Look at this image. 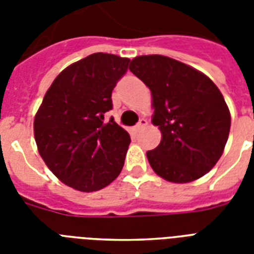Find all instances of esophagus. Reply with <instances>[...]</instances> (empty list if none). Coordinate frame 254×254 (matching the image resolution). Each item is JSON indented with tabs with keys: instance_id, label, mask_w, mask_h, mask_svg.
<instances>
[{
	"instance_id": "34e87169",
	"label": "esophagus",
	"mask_w": 254,
	"mask_h": 254,
	"mask_svg": "<svg viewBox=\"0 0 254 254\" xmlns=\"http://www.w3.org/2000/svg\"><path fill=\"white\" fill-rule=\"evenodd\" d=\"M147 125V120H145V119H141L138 121V124H137V125H135V130L137 131H139L141 130V129H142V127H145Z\"/></svg>"
}]
</instances>
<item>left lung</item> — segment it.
Listing matches in <instances>:
<instances>
[{
  "mask_svg": "<svg viewBox=\"0 0 254 254\" xmlns=\"http://www.w3.org/2000/svg\"><path fill=\"white\" fill-rule=\"evenodd\" d=\"M129 69L150 88L153 124L162 139L146 153L159 177L174 183L199 179L223 154L231 129L225 100L209 77L162 55H143Z\"/></svg>",
  "mask_w": 254,
  "mask_h": 254,
  "instance_id": "1",
  "label": "left lung"
}]
</instances>
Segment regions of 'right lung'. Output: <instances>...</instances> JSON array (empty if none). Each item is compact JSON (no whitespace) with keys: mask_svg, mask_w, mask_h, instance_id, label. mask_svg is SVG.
Returning <instances> with one entry per match:
<instances>
[{"mask_svg":"<svg viewBox=\"0 0 254 254\" xmlns=\"http://www.w3.org/2000/svg\"><path fill=\"white\" fill-rule=\"evenodd\" d=\"M130 59L96 53L68 65L53 81L34 119L39 154L55 177L83 192L107 187L119 177L130 137L104 116L112 91Z\"/></svg>","mask_w":254,"mask_h":254,"instance_id":"right-lung-1","label":"right lung"}]
</instances>
